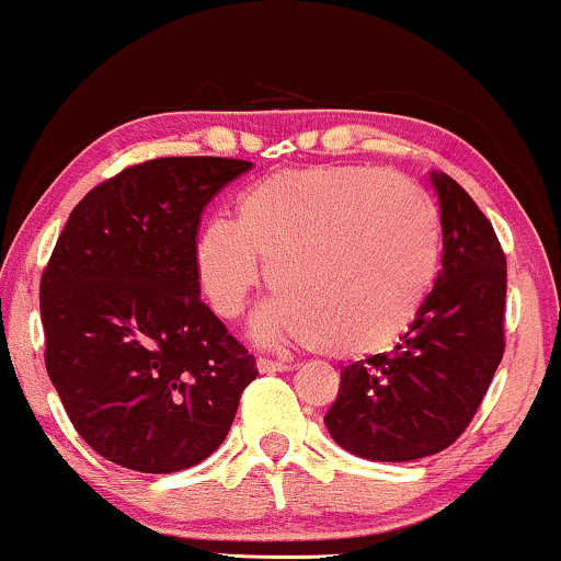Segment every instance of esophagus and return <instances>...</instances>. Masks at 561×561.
Returning <instances> with one entry per match:
<instances>
[{"label": "esophagus", "instance_id": "34e87169", "mask_svg": "<svg viewBox=\"0 0 561 561\" xmlns=\"http://www.w3.org/2000/svg\"><path fill=\"white\" fill-rule=\"evenodd\" d=\"M256 368L262 370V374H282V370H289L291 363L287 360H272V358H259L256 360Z\"/></svg>", "mask_w": 561, "mask_h": 561}]
</instances>
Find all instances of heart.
Wrapping results in <instances>:
<instances>
[{
  "instance_id": "b5f03b06",
  "label": "heart",
  "mask_w": 561,
  "mask_h": 561,
  "mask_svg": "<svg viewBox=\"0 0 561 561\" xmlns=\"http://www.w3.org/2000/svg\"><path fill=\"white\" fill-rule=\"evenodd\" d=\"M195 272L220 318H239L266 270L282 295L251 335L264 345H325L330 356L389 351L427 305L439 270L432 201L404 178L356 164L282 170L208 220Z\"/></svg>"
}]
</instances>
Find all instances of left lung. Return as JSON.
Masks as SVG:
<instances>
[{
	"label": "left lung",
	"instance_id": "8db88e82",
	"mask_svg": "<svg viewBox=\"0 0 561 561\" xmlns=\"http://www.w3.org/2000/svg\"><path fill=\"white\" fill-rule=\"evenodd\" d=\"M442 270L427 305L391 353L341 368L325 427L351 455L409 462L462 435L503 358L506 256L476 201L432 172Z\"/></svg>",
	"mask_w": 561,
	"mask_h": 561
}]
</instances>
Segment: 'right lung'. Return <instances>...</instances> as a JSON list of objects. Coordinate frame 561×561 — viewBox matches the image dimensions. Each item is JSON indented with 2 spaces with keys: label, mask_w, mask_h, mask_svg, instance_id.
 Masks as SVG:
<instances>
[{
  "label": "right lung",
  "mask_w": 561,
  "mask_h": 561,
  "mask_svg": "<svg viewBox=\"0 0 561 561\" xmlns=\"http://www.w3.org/2000/svg\"><path fill=\"white\" fill-rule=\"evenodd\" d=\"M251 162L160 157L70 213L41 282L45 366L78 435L137 472H178L226 439L256 360L201 302V213Z\"/></svg>",
  "instance_id": "add662e5"
}]
</instances>
